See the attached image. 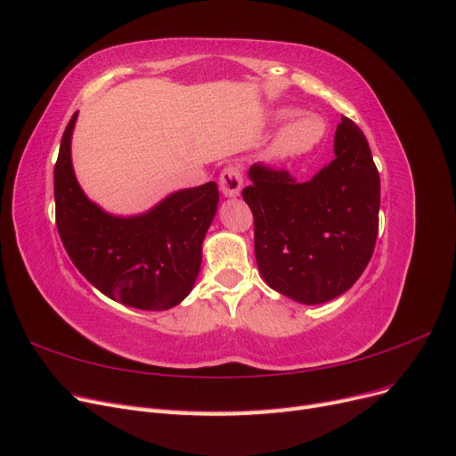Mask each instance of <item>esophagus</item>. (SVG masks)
<instances>
[{"label":"esophagus","mask_w":456,"mask_h":456,"mask_svg":"<svg viewBox=\"0 0 456 456\" xmlns=\"http://www.w3.org/2000/svg\"><path fill=\"white\" fill-rule=\"evenodd\" d=\"M243 186V175L238 165H228V167L220 173V191L224 198H238Z\"/></svg>","instance_id":"obj_1"}]
</instances>
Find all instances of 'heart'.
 Here are the masks:
<instances>
[{
    "label": "heart",
    "mask_w": 456,
    "mask_h": 456,
    "mask_svg": "<svg viewBox=\"0 0 456 456\" xmlns=\"http://www.w3.org/2000/svg\"><path fill=\"white\" fill-rule=\"evenodd\" d=\"M289 110H280L278 118H287ZM327 131L325 121L320 116L302 114L289 119L285 126L275 133L272 144L266 150V158L272 161H283L305 156L323 141Z\"/></svg>",
    "instance_id": "obj_1"
}]
</instances>
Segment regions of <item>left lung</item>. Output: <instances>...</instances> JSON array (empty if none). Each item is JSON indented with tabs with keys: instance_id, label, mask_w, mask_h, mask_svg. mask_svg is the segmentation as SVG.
Segmentation results:
<instances>
[{
	"instance_id": "1",
	"label": "left lung",
	"mask_w": 456,
	"mask_h": 456,
	"mask_svg": "<svg viewBox=\"0 0 456 456\" xmlns=\"http://www.w3.org/2000/svg\"><path fill=\"white\" fill-rule=\"evenodd\" d=\"M243 200L255 216V256L265 280L302 305L329 302L360 280L375 251L380 176L365 134L348 118L335 159L308 183L255 163Z\"/></svg>"
}]
</instances>
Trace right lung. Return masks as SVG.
<instances>
[{
	"label": "right lung",
	"mask_w": 456,
	"mask_h": 456,
	"mask_svg": "<svg viewBox=\"0 0 456 456\" xmlns=\"http://www.w3.org/2000/svg\"><path fill=\"white\" fill-rule=\"evenodd\" d=\"M77 112L61 141L54 165L57 228L68 256L108 298L139 310H169L190 295L201 268L218 188L205 183L173 191L150 211L116 216L93 203L72 167Z\"/></svg>",
	"instance_id": "add662e5"
}]
</instances>
